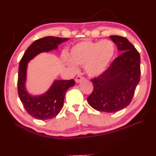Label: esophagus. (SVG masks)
I'll return each instance as SVG.
<instances>
[{"label":"esophagus","instance_id":"obj_1","mask_svg":"<svg viewBox=\"0 0 156 156\" xmlns=\"http://www.w3.org/2000/svg\"><path fill=\"white\" fill-rule=\"evenodd\" d=\"M83 80H84V77H83V76H78L76 78V82L77 83H80V82Z\"/></svg>","mask_w":156,"mask_h":156}]
</instances>
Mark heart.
I'll use <instances>...</instances> for the list:
<instances>
[{"label": "heart", "instance_id": "1", "mask_svg": "<svg viewBox=\"0 0 156 156\" xmlns=\"http://www.w3.org/2000/svg\"><path fill=\"white\" fill-rule=\"evenodd\" d=\"M115 45L109 39L93 41L85 39L75 44L70 50L69 58L76 65H84L89 76H98L105 72L115 57ZM73 69L75 65L69 63Z\"/></svg>", "mask_w": 156, "mask_h": 156}]
</instances>
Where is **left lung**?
Instances as JSON below:
<instances>
[{
  "mask_svg": "<svg viewBox=\"0 0 156 156\" xmlns=\"http://www.w3.org/2000/svg\"><path fill=\"white\" fill-rule=\"evenodd\" d=\"M109 37L123 53L115 58L105 72L90 79L93 90L87 101L95 110L115 112L129 105L140 78V57L133 44L126 37Z\"/></svg>",
  "mask_w": 156,
  "mask_h": 156,
  "instance_id": "left-lung-1",
  "label": "left lung"
}]
</instances>
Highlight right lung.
Listing matches in <instances>:
<instances>
[{
	"label": "right lung",
	"mask_w": 156,
	"mask_h": 156,
	"mask_svg": "<svg viewBox=\"0 0 156 156\" xmlns=\"http://www.w3.org/2000/svg\"><path fill=\"white\" fill-rule=\"evenodd\" d=\"M68 39L52 36L39 39L28 48L20 61L18 78L19 98L27 112L37 119L46 120L55 117L63 108L67 90L74 85L75 81L73 79L55 80L44 95H30L25 88L28 63L39 53L57 49L59 44Z\"/></svg>",
	"instance_id": "right-lung-1"
}]
</instances>
